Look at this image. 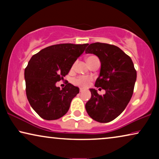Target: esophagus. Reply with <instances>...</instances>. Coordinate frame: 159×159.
Masks as SVG:
<instances>
[{
  "label": "esophagus",
  "mask_w": 159,
  "mask_h": 159,
  "mask_svg": "<svg viewBox=\"0 0 159 159\" xmlns=\"http://www.w3.org/2000/svg\"><path fill=\"white\" fill-rule=\"evenodd\" d=\"M84 90L83 88H80V92H82Z\"/></svg>",
  "instance_id": "1"
}]
</instances>
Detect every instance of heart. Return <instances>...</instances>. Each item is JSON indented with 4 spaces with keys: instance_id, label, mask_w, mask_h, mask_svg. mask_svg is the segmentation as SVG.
I'll return each instance as SVG.
<instances>
[{
    "instance_id": "b5f03b06",
    "label": "heart",
    "mask_w": 159,
    "mask_h": 159,
    "mask_svg": "<svg viewBox=\"0 0 159 159\" xmlns=\"http://www.w3.org/2000/svg\"><path fill=\"white\" fill-rule=\"evenodd\" d=\"M97 57L95 56H90L87 58V61H90V60L93 59V58H96ZM91 81V78L88 77H83V76H80L75 79L73 80V83L76 84V85L80 86V87H87Z\"/></svg>"
}]
</instances>
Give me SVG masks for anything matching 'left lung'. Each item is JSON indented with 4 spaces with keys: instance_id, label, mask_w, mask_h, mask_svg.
Wrapping results in <instances>:
<instances>
[{
    "instance_id": "8db88e82",
    "label": "left lung",
    "mask_w": 159,
    "mask_h": 159,
    "mask_svg": "<svg viewBox=\"0 0 159 159\" xmlns=\"http://www.w3.org/2000/svg\"><path fill=\"white\" fill-rule=\"evenodd\" d=\"M86 53H93L101 64L95 86L106 93L99 95L90 89L91 98L85 104L89 116L101 123L111 121L127 107L133 94L137 71L131 58L116 45L95 43L89 45Z\"/></svg>"
}]
</instances>
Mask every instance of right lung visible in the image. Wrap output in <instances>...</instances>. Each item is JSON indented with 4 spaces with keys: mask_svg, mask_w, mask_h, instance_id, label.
<instances>
[{
    "mask_svg": "<svg viewBox=\"0 0 159 159\" xmlns=\"http://www.w3.org/2000/svg\"><path fill=\"white\" fill-rule=\"evenodd\" d=\"M88 45H51L30 60L25 70L26 94L30 106L41 118L56 120L69 111L79 88L67 82L60 89L56 83L64 80Z\"/></svg>",
    "mask_w": 159,
    "mask_h": 159,
    "instance_id": "right-lung-1",
    "label": "right lung"
}]
</instances>
